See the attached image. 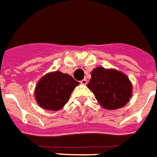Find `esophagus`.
<instances>
[{"label":"esophagus","instance_id":"esophagus-1","mask_svg":"<svg viewBox=\"0 0 157 157\" xmlns=\"http://www.w3.org/2000/svg\"><path fill=\"white\" fill-rule=\"evenodd\" d=\"M81 84H82V85H86V84H87L86 79H83V80H81Z\"/></svg>","mask_w":157,"mask_h":157}]
</instances>
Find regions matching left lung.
Listing matches in <instances>:
<instances>
[{"label":"left lung","instance_id":"obj_1","mask_svg":"<svg viewBox=\"0 0 157 157\" xmlns=\"http://www.w3.org/2000/svg\"><path fill=\"white\" fill-rule=\"evenodd\" d=\"M94 97L104 109H117L126 105L132 96L131 82L120 71L100 67L91 72L87 84Z\"/></svg>","mask_w":157,"mask_h":157}]
</instances>
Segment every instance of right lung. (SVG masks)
<instances>
[{
    "mask_svg": "<svg viewBox=\"0 0 157 157\" xmlns=\"http://www.w3.org/2000/svg\"><path fill=\"white\" fill-rule=\"evenodd\" d=\"M78 81L68 74L55 71L45 75L37 84L35 99L44 109L57 111L68 102Z\"/></svg>",
    "mask_w": 157,
    "mask_h": 157,
    "instance_id": "obj_1",
    "label": "right lung"
}]
</instances>
